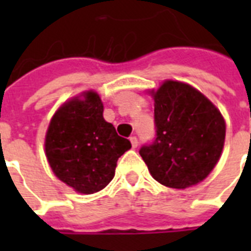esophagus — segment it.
<instances>
[{
	"label": "esophagus",
	"instance_id": "34e87169",
	"mask_svg": "<svg viewBox=\"0 0 251 251\" xmlns=\"http://www.w3.org/2000/svg\"><path fill=\"white\" fill-rule=\"evenodd\" d=\"M130 142H131V146H133V149H137L138 147V138L135 135H131L130 137Z\"/></svg>",
	"mask_w": 251,
	"mask_h": 251
}]
</instances>
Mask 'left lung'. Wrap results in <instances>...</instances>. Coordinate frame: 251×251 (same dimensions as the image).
I'll use <instances>...</instances> for the list:
<instances>
[{
	"mask_svg": "<svg viewBox=\"0 0 251 251\" xmlns=\"http://www.w3.org/2000/svg\"><path fill=\"white\" fill-rule=\"evenodd\" d=\"M151 143L139 150L153 178L185 189L203 181L220 159L226 122L218 108L189 84L167 80L156 92Z\"/></svg>",
	"mask_w": 251,
	"mask_h": 251,
	"instance_id": "1",
	"label": "left lung"
}]
</instances>
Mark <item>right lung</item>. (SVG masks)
<instances>
[{"label": "right lung", "instance_id": "obj_1", "mask_svg": "<svg viewBox=\"0 0 251 251\" xmlns=\"http://www.w3.org/2000/svg\"><path fill=\"white\" fill-rule=\"evenodd\" d=\"M131 147L102 117L96 92L73 99L53 116L45 153L54 175L82 194L101 190L112 181L118 157Z\"/></svg>", "mask_w": 251, "mask_h": 251}]
</instances>
